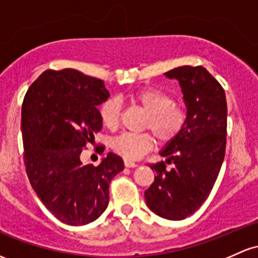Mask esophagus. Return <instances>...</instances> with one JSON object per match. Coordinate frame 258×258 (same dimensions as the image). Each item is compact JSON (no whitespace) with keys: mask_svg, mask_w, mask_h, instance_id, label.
I'll return each mask as SVG.
<instances>
[{"mask_svg":"<svg viewBox=\"0 0 258 258\" xmlns=\"http://www.w3.org/2000/svg\"><path fill=\"white\" fill-rule=\"evenodd\" d=\"M124 166H126V168H136L137 164L132 160H124Z\"/></svg>","mask_w":258,"mask_h":258,"instance_id":"34e87169","label":"esophagus"}]
</instances>
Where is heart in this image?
I'll return each mask as SVG.
<instances>
[{
	"instance_id": "1",
	"label": "heart",
	"mask_w": 258,
	"mask_h": 258,
	"mask_svg": "<svg viewBox=\"0 0 258 258\" xmlns=\"http://www.w3.org/2000/svg\"><path fill=\"white\" fill-rule=\"evenodd\" d=\"M132 100L148 114L146 128H149L160 142H169L176 137L185 123V111L174 105V99L155 88L137 90ZM100 118L104 126L115 130L120 123L121 103L117 98H110L100 106ZM112 149L126 159H140L153 147V138L147 134H122L114 138Z\"/></svg>"
}]
</instances>
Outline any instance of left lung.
<instances>
[{
	"instance_id": "8db88e82",
	"label": "left lung",
	"mask_w": 258,
	"mask_h": 258,
	"mask_svg": "<svg viewBox=\"0 0 258 258\" xmlns=\"http://www.w3.org/2000/svg\"><path fill=\"white\" fill-rule=\"evenodd\" d=\"M164 76L179 81L186 120L160 151L165 161L151 164L155 177L144 198L157 216L181 220L194 214L213 188L224 160L228 110L224 89L205 67L181 66ZM165 162L174 164L171 171Z\"/></svg>"
}]
</instances>
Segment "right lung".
Returning a JSON list of instances; mask_svg holds the SVG:
<instances>
[{
  "label": "right lung",
  "mask_w": 258,
  "mask_h": 258,
  "mask_svg": "<svg viewBox=\"0 0 258 258\" xmlns=\"http://www.w3.org/2000/svg\"><path fill=\"white\" fill-rule=\"evenodd\" d=\"M110 97L101 79L77 70L45 71L22 106L24 164L42 205L62 223L94 222L109 205V183L123 170L122 158L107 153L98 166L81 153L103 127L98 105Z\"/></svg>",
  "instance_id": "add662e5"
}]
</instances>
